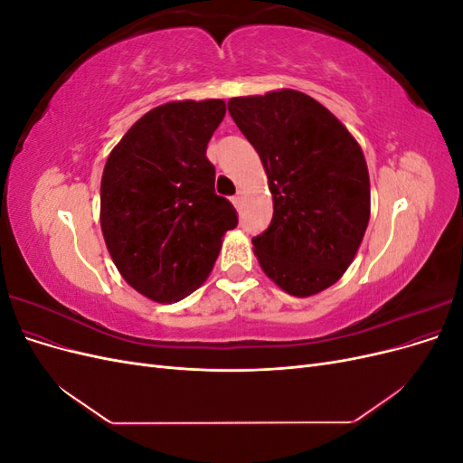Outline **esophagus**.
Segmentation results:
<instances>
[{
	"mask_svg": "<svg viewBox=\"0 0 463 463\" xmlns=\"http://www.w3.org/2000/svg\"><path fill=\"white\" fill-rule=\"evenodd\" d=\"M232 201H233L235 206H241V203H243V191H241V189L237 191V193L233 194V197H232Z\"/></svg>",
	"mask_w": 463,
	"mask_h": 463,
	"instance_id": "obj_1",
	"label": "esophagus"
}]
</instances>
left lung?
Wrapping results in <instances>:
<instances>
[{
  "label": "left lung",
  "instance_id": "left-lung-1",
  "mask_svg": "<svg viewBox=\"0 0 463 463\" xmlns=\"http://www.w3.org/2000/svg\"><path fill=\"white\" fill-rule=\"evenodd\" d=\"M228 111L259 152L274 214L253 237L260 269L289 296L338 282L371 216L367 162L338 118L299 90L240 96Z\"/></svg>",
  "mask_w": 463,
  "mask_h": 463
}]
</instances>
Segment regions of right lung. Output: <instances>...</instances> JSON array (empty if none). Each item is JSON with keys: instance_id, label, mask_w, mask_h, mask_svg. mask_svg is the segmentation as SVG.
Wrapping results in <instances>:
<instances>
[{"instance_id": "1", "label": "right lung", "mask_w": 463, "mask_h": 463, "mask_svg": "<svg viewBox=\"0 0 463 463\" xmlns=\"http://www.w3.org/2000/svg\"><path fill=\"white\" fill-rule=\"evenodd\" d=\"M223 100L167 102L150 109L108 156L100 226L119 274L158 303L187 298L208 278L222 237L237 226L233 204L214 193L210 137Z\"/></svg>"}]
</instances>
